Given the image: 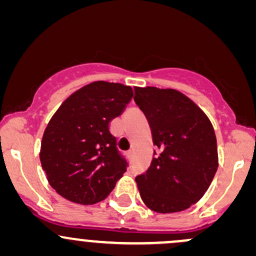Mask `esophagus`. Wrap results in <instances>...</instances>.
Returning a JSON list of instances; mask_svg holds the SVG:
<instances>
[{
  "mask_svg": "<svg viewBox=\"0 0 256 256\" xmlns=\"http://www.w3.org/2000/svg\"><path fill=\"white\" fill-rule=\"evenodd\" d=\"M128 158L132 159L134 158V150H128Z\"/></svg>",
  "mask_w": 256,
  "mask_h": 256,
  "instance_id": "1",
  "label": "esophagus"
}]
</instances>
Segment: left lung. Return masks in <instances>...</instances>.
Listing matches in <instances>:
<instances>
[{
    "instance_id": "1",
    "label": "left lung",
    "mask_w": 256,
    "mask_h": 256,
    "mask_svg": "<svg viewBox=\"0 0 256 256\" xmlns=\"http://www.w3.org/2000/svg\"><path fill=\"white\" fill-rule=\"evenodd\" d=\"M134 100L159 148L148 170L136 178L142 200L162 214L186 210L204 196L218 170L214 128L206 113L176 90L134 87Z\"/></svg>"
}]
</instances>
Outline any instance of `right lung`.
Instances as JSON below:
<instances>
[{"mask_svg": "<svg viewBox=\"0 0 256 256\" xmlns=\"http://www.w3.org/2000/svg\"><path fill=\"white\" fill-rule=\"evenodd\" d=\"M134 97L122 84L94 81L62 103L44 132L40 160L56 192L90 206L114 190L128 168L109 124Z\"/></svg>", "mask_w": 256, "mask_h": 256, "instance_id": "obj_1", "label": "right lung"}]
</instances>
